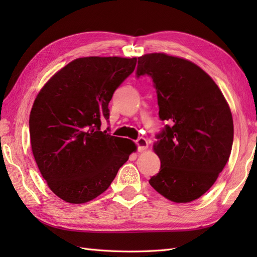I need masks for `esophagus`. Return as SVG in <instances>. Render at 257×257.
I'll list each match as a JSON object with an SVG mask.
<instances>
[{"label": "esophagus", "instance_id": "34e87169", "mask_svg": "<svg viewBox=\"0 0 257 257\" xmlns=\"http://www.w3.org/2000/svg\"><path fill=\"white\" fill-rule=\"evenodd\" d=\"M136 144H137V147H138V151L139 152H143L145 151L147 148H148V141H147V139L140 137L137 139V141H136Z\"/></svg>", "mask_w": 257, "mask_h": 257}]
</instances>
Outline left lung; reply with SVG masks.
<instances>
[{
  "label": "left lung",
  "mask_w": 257,
  "mask_h": 257,
  "mask_svg": "<svg viewBox=\"0 0 257 257\" xmlns=\"http://www.w3.org/2000/svg\"><path fill=\"white\" fill-rule=\"evenodd\" d=\"M136 75L152 78L159 117L169 122L154 145L161 167L150 185L177 203L199 199L231 155L233 118L224 96L198 65L163 53L138 57Z\"/></svg>",
  "instance_id": "8db88e82"
}]
</instances>
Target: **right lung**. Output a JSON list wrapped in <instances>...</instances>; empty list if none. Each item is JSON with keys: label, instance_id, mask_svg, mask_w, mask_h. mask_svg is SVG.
<instances>
[{"label": "right lung", "instance_id": "right-lung-1", "mask_svg": "<svg viewBox=\"0 0 257 257\" xmlns=\"http://www.w3.org/2000/svg\"><path fill=\"white\" fill-rule=\"evenodd\" d=\"M137 58L81 57L70 62L38 92L30 114L33 156L58 198L86 203L109 188L137 147L101 132L114 90Z\"/></svg>", "mask_w": 257, "mask_h": 257}]
</instances>
